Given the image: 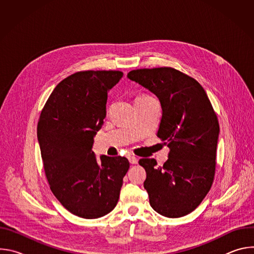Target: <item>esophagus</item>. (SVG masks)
Instances as JSON below:
<instances>
[{
	"mask_svg": "<svg viewBox=\"0 0 254 254\" xmlns=\"http://www.w3.org/2000/svg\"><path fill=\"white\" fill-rule=\"evenodd\" d=\"M128 161H129V163L130 164H132V165H135V164H137V162H138V160H137V158L136 157H134V156H128Z\"/></svg>",
	"mask_w": 254,
	"mask_h": 254,
	"instance_id": "obj_1",
	"label": "esophagus"
}]
</instances>
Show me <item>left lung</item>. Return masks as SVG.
<instances>
[{"mask_svg": "<svg viewBox=\"0 0 254 254\" xmlns=\"http://www.w3.org/2000/svg\"><path fill=\"white\" fill-rule=\"evenodd\" d=\"M127 77L155 93L162 105L157 135L170 152L162 167L140 159L143 187L152 208L178 218L194 211L209 192L215 175L219 123L201 84L172 67L131 70Z\"/></svg>", "mask_w": 254, "mask_h": 254, "instance_id": "obj_1", "label": "left lung"}]
</instances>
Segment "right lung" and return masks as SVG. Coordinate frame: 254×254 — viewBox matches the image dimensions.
Listing matches in <instances>:
<instances>
[{
	"instance_id": "add662e5",
	"label": "right lung",
	"mask_w": 254,
	"mask_h": 254,
	"mask_svg": "<svg viewBox=\"0 0 254 254\" xmlns=\"http://www.w3.org/2000/svg\"><path fill=\"white\" fill-rule=\"evenodd\" d=\"M122 71L86 70L57 84L41 112L37 136L45 176L57 200L81 218L114 210L129 162L92 152L93 136L106 116L107 91Z\"/></svg>"
}]
</instances>
